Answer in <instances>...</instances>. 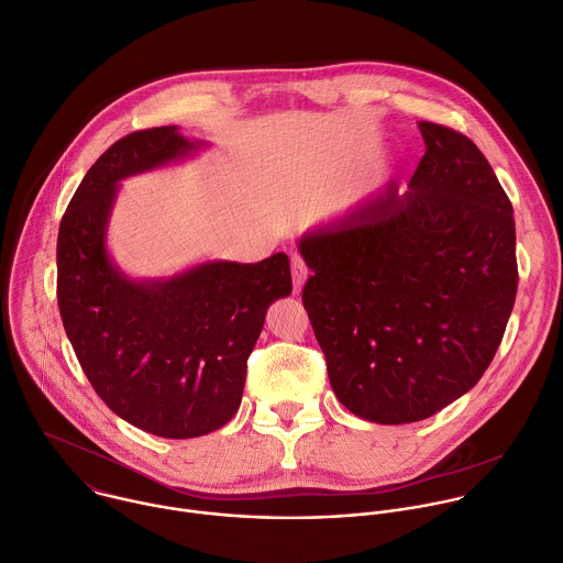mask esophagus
Here are the masks:
<instances>
[{
  "label": "esophagus",
  "instance_id": "obj_1",
  "mask_svg": "<svg viewBox=\"0 0 563 563\" xmlns=\"http://www.w3.org/2000/svg\"><path fill=\"white\" fill-rule=\"evenodd\" d=\"M290 268H292V284H295V292L299 295V292H301V288H303V284H306V279H308V266H306V262H303L299 255H292V260H290Z\"/></svg>",
  "mask_w": 563,
  "mask_h": 563
}]
</instances>
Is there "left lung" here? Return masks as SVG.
I'll return each instance as SVG.
<instances>
[{
    "instance_id": "1",
    "label": "left lung",
    "mask_w": 563,
    "mask_h": 563,
    "mask_svg": "<svg viewBox=\"0 0 563 563\" xmlns=\"http://www.w3.org/2000/svg\"><path fill=\"white\" fill-rule=\"evenodd\" d=\"M424 156L396 180L306 231L297 249L330 385L378 424L418 422L466 394L490 365L515 292V220L466 136L420 121Z\"/></svg>"
}]
</instances>
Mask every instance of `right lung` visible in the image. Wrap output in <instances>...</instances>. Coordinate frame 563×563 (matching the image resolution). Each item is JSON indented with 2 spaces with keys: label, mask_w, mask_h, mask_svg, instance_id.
<instances>
[{
  "label": "right lung",
  "mask_w": 563,
  "mask_h": 563,
  "mask_svg": "<svg viewBox=\"0 0 563 563\" xmlns=\"http://www.w3.org/2000/svg\"><path fill=\"white\" fill-rule=\"evenodd\" d=\"M205 147L178 125L117 141L81 180L57 240L59 310L88 380L117 416L174 440L235 416L266 310L292 292L286 253L257 264L207 260L147 279L114 262L108 229L121 183Z\"/></svg>",
  "instance_id": "1"
}]
</instances>
